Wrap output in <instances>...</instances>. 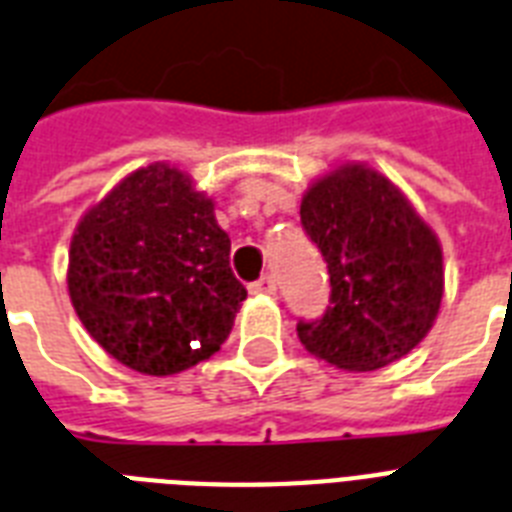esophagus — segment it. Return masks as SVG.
I'll use <instances>...</instances> for the list:
<instances>
[{
    "label": "esophagus",
    "instance_id": "obj_1",
    "mask_svg": "<svg viewBox=\"0 0 512 512\" xmlns=\"http://www.w3.org/2000/svg\"><path fill=\"white\" fill-rule=\"evenodd\" d=\"M249 292H252V294H273V292H276V281H273V276H268V273H265V276H260L257 281H252V284H249Z\"/></svg>",
    "mask_w": 512,
    "mask_h": 512
}]
</instances>
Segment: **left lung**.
I'll return each instance as SVG.
<instances>
[{"label":"left lung","mask_w":512,"mask_h":512,"mask_svg":"<svg viewBox=\"0 0 512 512\" xmlns=\"http://www.w3.org/2000/svg\"><path fill=\"white\" fill-rule=\"evenodd\" d=\"M299 220L328 265L331 297L299 342L344 371H376L434 326L444 292L442 247L400 189L347 165L307 191Z\"/></svg>","instance_id":"left-lung-1"}]
</instances>
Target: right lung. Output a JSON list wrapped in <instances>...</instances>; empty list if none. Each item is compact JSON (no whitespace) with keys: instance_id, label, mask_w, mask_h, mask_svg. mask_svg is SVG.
Instances as JSON below:
<instances>
[{"instance_id":"1","label":"right lung","mask_w":512,"mask_h":512,"mask_svg":"<svg viewBox=\"0 0 512 512\" xmlns=\"http://www.w3.org/2000/svg\"><path fill=\"white\" fill-rule=\"evenodd\" d=\"M213 202L170 165L120 181L78 223L68 292L118 363L149 376L186 371L220 350L247 289Z\"/></svg>"}]
</instances>
